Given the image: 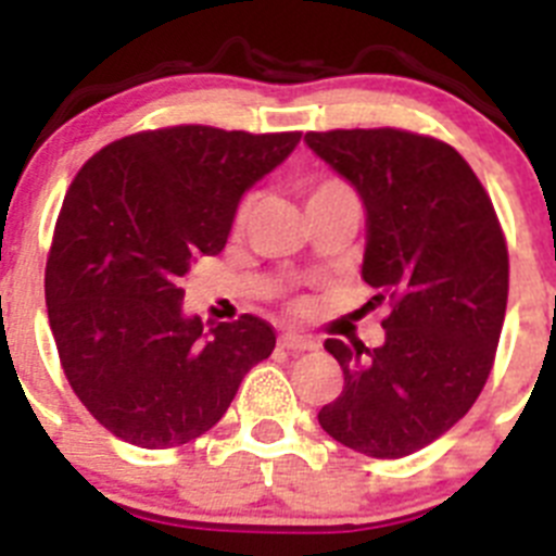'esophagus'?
I'll list each match as a JSON object with an SVG mask.
<instances>
[{"label":"esophagus","mask_w":556,"mask_h":556,"mask_svg":"<svg viewBox=\"0 0 556 556\" xmlns=\"http://www.w3.org/2000/svg\"><path fill=\"white\" fill-rule=\"evenodd\" d=\"M278 342H281V348H287V351H292V353H301V351H314V348H317V339H312V337H303V333H281V339H278Z\"/></svg>","instance_id":"1"}]
</instances>
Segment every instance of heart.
<instances>
[{
  "mask_svg": "<svg viewBox=\"0 0 556 556\" xmlns=\"http://www.w3.org/2000/svg\"><path fill=\"white\" fill-rule=\"evenodd\" d=\"M331 194H353V191L345 180H339V178H323V180H314V184L306 186V203L308 200L331 198ZM244 211H248V205L242 208V214Z\"/></svg>",
  "mask_w": 556,
  "mask_h": 556,
  "instance_id": "b5f03b06",
  "label": "heart"
}]
</instances>
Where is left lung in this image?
<instances>
[{
  "mask_svg": "<svg viewBox=\"0 0 556 556\" xmlns=\"http://www.w3.org/2000/svg\"><path fill=\"white\" fill-rule=\"evenodd\" d=\"M367 208L362 278L390 303L384 345L326 339L345 387L317 415L372 459H401L468 415L488 384L509 292L493 200L445 141L397 127L306 132Z\"/></svg>",
  "mask_w": 556,
  "mask_h": 556,
  "instance_id": "obj_1",
  "label": "left lung"
}]
</instances>
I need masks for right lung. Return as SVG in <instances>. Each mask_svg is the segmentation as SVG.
Instances as JSON below:
<instances>
[{"mask_svg": "<svg viewBox=\"0 0 556 556\" xmlns=\"http://www.w3.org/2000/svg\"><path fill=\"white\" fill-rule=\"evenodd\" d=\"M298 141V130H141L68 186L43 273L49 328L80 404L125 443L198 440L273 353V326L253 314L205 333L184 314L180 278L225 248L244 191Z\"/></svg>", "mask_w": 556, "mask_h": 556, "instance_id": "obj_1", "label": "right lung"}]
</instances>
